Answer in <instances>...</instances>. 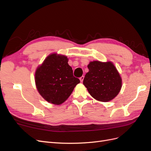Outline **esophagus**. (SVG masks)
<instances>
[{
	"instance_id": "34e87169",
	"label": "esophagus",
	"mask_w": 151,
	"mask_h": 151,
	"mask_svg": "<svg viewBox=\"0 0 151 151\" xmlns=\"http://www.w3.org/2000/svg\"><path fill=\"white\" fill-rule=\"evenodd\" d=\"M84 78V76H82V77H81L80 78H79V79H80V81H81V83H83V82Z\"/></svg>"
}]
</instances>
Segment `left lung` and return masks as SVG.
Listing matches in <instances>:
<instances>
[{"mask_svg":"<svg viewBox=\"0 0 151 151\" xmlns=\"http://www.w3.org/2000/svg\"><path fill=\"white\" fill-rule=\"evenodd\" d=\"M83 84L91 96L101 102H108L120 93L122 80L111 62H90Z\"/></svg>","mask_w":151,"mask_h":151,"instance_id":"1","label":"left lung"}]
</instances>
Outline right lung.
I'll return each mask as SVG.
<instances>
[{
	"instance_id": "1",
	"label": "right lung",
	"mask_w": 151,
	"mask_h": 151,
	"mask_svg": "<svg viewBox=\"0 0 151 151\" xmlns=\"http://www.w3.org/2000/svg\"><path fill=\"white\" fill-rule=\"evenodd\" d=\"M68 58L52 53L35 72V84L38 93L50 103L59 105L65 101L80 80L73 76Z\"/></svg>"
}]
</instances>
